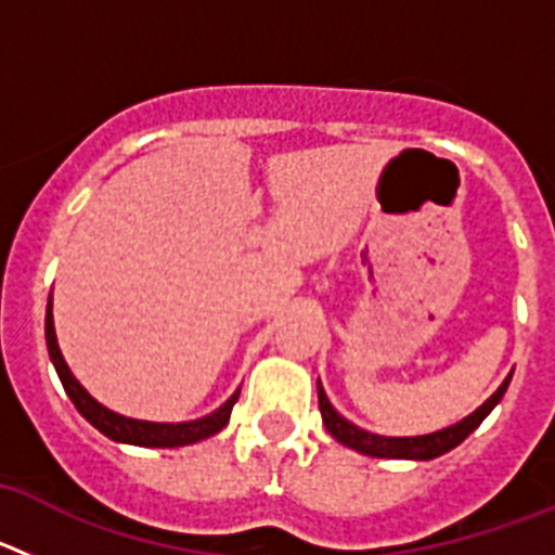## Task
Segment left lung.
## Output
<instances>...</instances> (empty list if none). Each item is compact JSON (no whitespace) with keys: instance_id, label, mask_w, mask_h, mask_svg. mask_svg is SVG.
Segmentation results:
<instances>
[{"instance_id":"8db88e82","label":"left lung","mask_w":555,"mask_h":555,"mask_svg":"<svg viewBox=\"0 0 555 555\" xmlns=\"http://www.w3.org/2000/svg\"><path fill=\"white\" fill-rule=\"evenodd\" d=\"M508 380H512V377H506V380H503V386H500V389L494 391V395L489 397L487 403L480 405L475 414H469L467 420H461V423L450 425V428H444V430H436V434L403 436V439H391V436H377V434H370V430L356 428V425L347 423L345 416L333 409L331 400H327V395H325V389H322V384H317V389H320L322 423H325L327 434H331L336 442L347 444V448L358 450V453L375 455V459L430 461V459H436V455H442V453H448V450L459 448V444L464 442V439H467V436L473 434V430L478 428L483 420H487L489 411L500 403V397L506 395Z\"/></svg>"}]
</instances>
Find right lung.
I'll use <instances>...</instances> for the list:
<instances>
[{
	"label": "right lung",
	"instance_id": "add662e5",
	"mask_svg": "<svg viewBox=\"0 0 555 555\" xmlns=\"http://www.w3.org/2000/svg\"><path fill=\"white\" fill-rule=\"evenodd\" d=\"M47 347L49 358H52V364H55L57 375H61L63 389L72 397V403L77 405V411L86 416L88 423L94 425L96 430H102V434H105L107 439H113V442L139 444V448H183V444L203 442V439L219 434V430L228 425L230 411H233L235 400H238V391H235L222 409L203 416V420H194V423H141V420H127V416L107 411L105 405L96 403L94 397L82 389L80 380L72 375V370H68V364L61 356V347H57L55 322H52V297H49L47 306Z\"/></svg>",
	"mask_w": 555,
	"mask_h": 555
}]
</instances>
